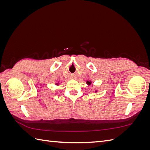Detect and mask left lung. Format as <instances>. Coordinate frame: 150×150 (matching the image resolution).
Listing matches in <instances>:
<instances>
[{
	"label": "left lung",
	"mask_w": 150,
	"mask_h": 150,
	"mask_svg": "<svg viewBox=\"0 0 150 150\" xmlns=\"http://www.w3.org/2000/svg\"><path fill=\"white\" fill-rule=\"evenodd\" d=\"M91 83H92V82H91V81H87V82H86V84H87L88 85H89V86H90L91 84ZM95 92H96H96H97V91H95Z\"/></svg>",
	"instance_id": "obj_1"
}]
</instances>
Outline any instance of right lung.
<instances>
[{
  "label": "right lung",
  "instance_id": "add662e5",
  "mask_svg": "<svg viewBox=\"0 0 150 150\" xmlns=\"http://www.w3.org/2000/svg\"><path fill=\"white\" fill-rule=\"evenodd\" d=\"M56 85H59V83H56Z\"/></svg>",
  "mask_w": 150,
  "mask_h": 150
}]
</instances>
